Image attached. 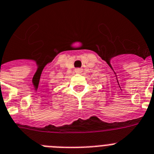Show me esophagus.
Returning <instances> with one entry per match:
<instances>
[{
    "label": "esophagus",
    "mask_w": 154,
    "mask_h": 154,
    "mask_svg": "<svg viewBox=\"0 0 154 154\" xmlns=\"http://www.w3.org/2000/svg\"><path fill=\"white\" fill-rule=\"evenodd\" d=\"M75 73L79 74V73H81V72H82V69H81V68H76V69L75 70Z\"/></svg>",
    "instance_id": "obj_1"
}]
</instances>
